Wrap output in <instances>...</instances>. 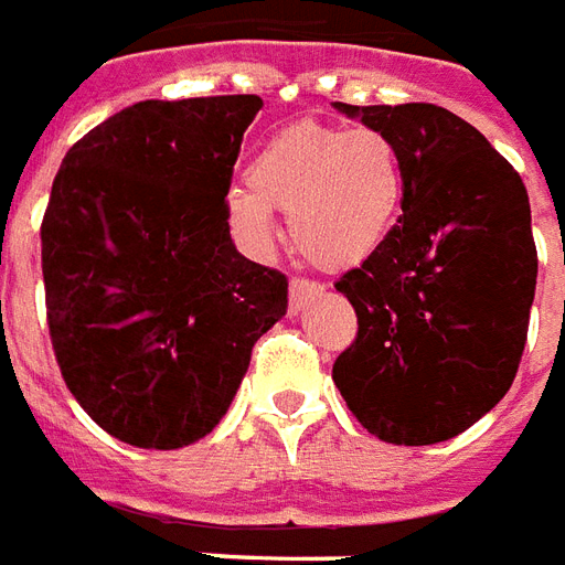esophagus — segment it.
<instances>
[{
	"label": "esophagus",
	"mask_w": 565,
	"mask_h": 565,
	"mask_svg": "<svg viewBox=\"0 0 565 565\" xmlns=\"http://www.w3.org/2000/svg\"><path fill=\"white\" fill-rule=\"evenodd\" d=\"M324 291V286L321 282H316V279H303V277H295L291 282H288V300H291V312H298V309H303L312 298H318Z\"/></svg>",
	"instance_id": "esophagus-1"
}]
</instances>
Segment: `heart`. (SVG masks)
Returning a JSON list of instances; mask_svg holds the SVG:
<instances>
[{
	"instance_id": "obj_1",
	"label": "heart",
	"mask_w": 565,
	"mask_h": 565,
	"mask_svg": "<svg viewBox=\"0 0 565 565\" xmlns=\"http://www.w3.org/2000/svg\"><path fill=\"white\" fill-rule=\"evenodd\" d=\"M247 185L226 193V217L244 241L267 247L270 211H282L295 247L309 262L351 267L366 262L396 226L405 163L381 130L300 121L258 148Z\"/></svg>"
}]
</instances>
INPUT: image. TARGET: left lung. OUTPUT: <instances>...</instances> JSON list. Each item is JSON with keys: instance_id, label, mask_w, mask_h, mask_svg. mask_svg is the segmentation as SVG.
I'll use <instances>...</instances> for the list:
<instances>
[{"instance_id": "left-lung-1", "label": "left lung", "mask_w": 565, "mask_h": 565, "mask_svg": "<svg viewBox=\"0 0 565 565\" xmlns=\"http://www.w3.org/2000/svg\"><path fill=\"white\" fill-rule=\"evenodd\" d=\"M337 109L396 142L405 199L384 244L337 282L358 337L333 381L375 438L440 444L486 417L519 372L540 267L527 190L444 106Z\"/></svg>"}]
</instances>
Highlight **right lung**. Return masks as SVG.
Returning <instances> with one entry per match:
<instances>
[{"label": "right lung", "mask_w": 565, "mask_h": 565, "mask_svg": "<svg viewBox=\"0 0 565 565\" xmlns=\"http://www.w3.org/2000/svg\"><path fill=\"white\" fill-rule=\"evenodd\" d=\"M258 95L139 100L62 160L44 223L46 324L67 390L113 438L178 449L232 405L288 279L241 256L226 193Z\"/></svg>", "instance_id": "right-lung-1"}]
</instances>
